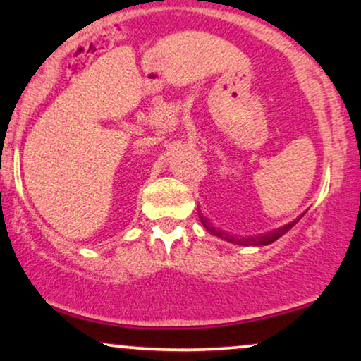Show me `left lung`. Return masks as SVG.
Segmentation results:
<instances>
[{
	"mask_svg": "<svg viewBox=\"0 0 361 361\" xmlns=\"http://www.w3.org/2000/svg\"><path fill=\"white\" fill-rule=\"evenodd\" d=\"M200 221H201V223H203L204 228L208 229L211 234H214V236L223 238V236H221V233H218V231H216V229L213 228V226H209L208 219H206L203 214H200ZM297 221H299V219L292 221V223L286 224V226H282V228H279V229L269 231V233H266V234H261V236H256V238H246V239H238L236 243H238V244H243V246H267V244H271V243L276 241V239H279L281 236H284V234L287 233V231H289V229L292 228V226H295ZM224 239H228V238H224ZM228 241H234V239L231 238V239H228Z\"/></svg>",
	"mask_w": 361,
	"mask_h": 361,
	"instance_id": "obj_1",
	"label": "left lung"
}]
</instances>
